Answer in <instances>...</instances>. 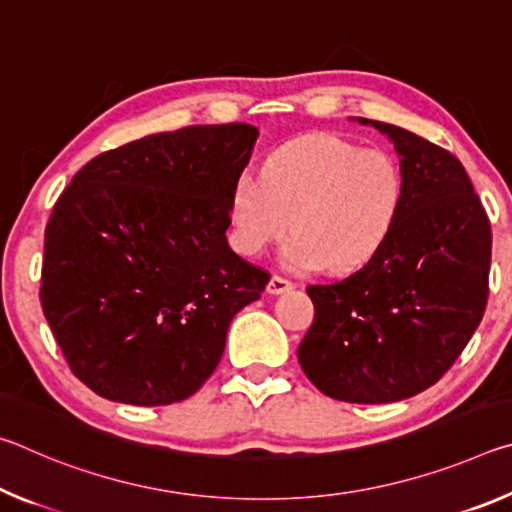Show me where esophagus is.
Masks as SVG:
<instances>
[{
    "label": "esophagus",
    "mask_w": 512,
    "mask_h": 512,
    "mask_svg": "<svg viewBox=\"0 0 512 512\" xmlns=\"http://www.w3.org/2000/svg\"><path fill=\"white\" fill-rule=\"evenodd\" d=\"M291 289H293V284L289 280H284V277H280V275H273L266 284V293H271V296H280V293H287Z\"/></svg>",
    "instance_id": "esophagus-1"
}]
</instances>
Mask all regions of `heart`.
<instances>
[{
    "instance_id": "1",
    "label": "heart",
    "mask_w": 512,
    "mask_h": 512,
    "mask_svg": "<svg viewBox=\"0 0 512 512\" xmlns=\"http://www.w3.org/2000/svg\"><path fill=\"white\" fill-rule=\"evenodd\" d=\"M404 178L391 155L334 135L282 144L230 196L232 244L259 257L291 230L282 250L291 271L350 273L366 266L391 235Z\"/></svg>"
}]
</instances>
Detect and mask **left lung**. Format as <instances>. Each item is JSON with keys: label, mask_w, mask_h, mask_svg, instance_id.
<instances>
[{"label": "left lung", "mask_w": 512, "mask_h": 512, "mask_svg": "<svg viewBox=\"0 0 512 512\" xmlns=\"http://www.w3.org/2000/svg\"><path fill=\"white\" fill-rule=\"evenodd\" d=\"M357 121L393 142L402 207L366 266L307 287L314 323L298 361L334 400L388 404L436 384L472 339L488 302L492 235L452 153L400 126Z\"/></svg>", "instance_id": "left-lung-1"}]
</instances>
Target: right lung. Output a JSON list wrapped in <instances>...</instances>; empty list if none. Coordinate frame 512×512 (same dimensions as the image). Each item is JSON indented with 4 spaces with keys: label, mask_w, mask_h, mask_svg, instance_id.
I'll list each match as a JSON object with an SVG mask.
<instances>
[{
    "label": "right lung",
    "mask_w": 512,
    "mask_h": 512,
    "mask_svg": "<svg viewBox=\"0 0 512 512\" xmlns=\"http://www.w3.org/2000/svg\"><path fill=\"white\" fill-rule=\"evenodd\" d=\"M250 124L187 126L97 155L45 230L42 311L69 368L112 402L187 400L271 277L228 246Z\"/></svg>",
    "instance_id": "1"
}]
</instances>
